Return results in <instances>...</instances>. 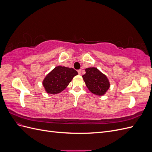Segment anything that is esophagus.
Instances as JSON below:
<instances>
[{"label":"esophagus","instance_id":"esophagus-1","mask_svg":"<svg viewBox=\"0 0 152 152\" xmlns=\"http://www.w3.org/2000/svg\"><path fill=\"white\" fill-rule=\"evenodd\" d=\"M77 72H78V73H79V75H80V74H81V70H77Z\"/></svg>","mask_w":152,"mask_h":152}]
</instances>
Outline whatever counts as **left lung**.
<instances>
[{"label":"left lung","mask_w":152,"mask_h":152,"mask_svg":"<svg viewBox=\"0 0 152 152\" xmlns=\"http://www.w3.org/2000/svg\"><path fill=\"white\" fill-rule=\"evenodd\" d=\"M86 85L94 94L102 96L109 89L110 82L107 76L98 68L92 67L86 69V73L82 75Z\"/></svg>","instance_id":"obj_1"}]
</instances>
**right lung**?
Segmentation results:
<instances>
[{"mask_svg": "<svg viewBox=\"0 0 152 152\" xmlns=\"http://www.w3.org/2000/svg\"><path fill=\"white\" fill-rule=\"evenodd\" d=\"M77 74L73 68L58 66L47 75L42 84L48 93L56 94L65 89Z\"/></svg>", "mask_w": 152, "mask_h": 152, "instance_id": "obj_1", "label": "right lung"}]
</instances>
